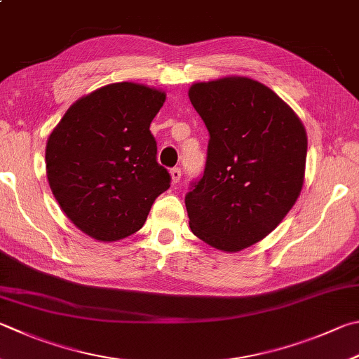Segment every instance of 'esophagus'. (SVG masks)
Here are the masks:
<instances>
[{
  "label": "esophagus",
  "mask_w": 359,
  "mask_h": 359,
  "mask_svg": "<svg viewBox=\"0 0 359 359\" xmlns=\"http://www.w3.org/2000/svg\"><path fill=\"white\" fill-rule=\"evenodd\" d=\"M180 177H182L180 168H172V169H171V180H172V184H174V185L179 184Z\"/></svg>",
  "instance_id": "34e87169"
}]
</instances>
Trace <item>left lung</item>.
Returning a JSON list of instances; mask_svg holds the SVG:
<instances>
[{
	"instance_id": "obj_1",
	"label": "left lung",
	"mask_w": 359,
	"mask_h": 359,
	"mask_svg": "<svg viewBox=\"0 0 359 359\" xmlns=\"http://www.w3.org/2000/svg\"><path fill=\"white\" fill-rule=\"evenodd\" d=\"M188 97L210 135L204 175L185 196L191 232L217 250L242 251L269 236L302 193L304 126L246 76L194 83Z\"/></svg>"
}]
</instances>
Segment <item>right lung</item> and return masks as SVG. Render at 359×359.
<instances>
[{
  "label": "right lung",
  "mask_w": 359,
  "mask_h": 359,
  "mask_svg": "<svg viewBox=\"0 0 359 359\" xmlns=\"http://www.w3.org/2000/svg\"><path fill=\"white\" fill-rule=\"evenodd\" d=\"M165 100V90L146 84H107L78 99L50 133L48 185L86 236L99 242L132 236L169 188L149 130Z\"/></svg>",
  "instance_id": "1"
}]
</instances>
